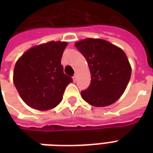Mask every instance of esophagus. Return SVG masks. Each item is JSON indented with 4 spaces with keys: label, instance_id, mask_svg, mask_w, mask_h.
<instances>
[{
    "label": "esophagus",
    "instance_id": "obj_1",
    "mask_svg": "<svg viewBox=\"0 0 153 153\" xmlns=\"http://www.w3.org/2000/svg\"><path fill=\"white\" fill-rule=\"evenodd\" d=\"M73 81H74V82H76V81H77V75H76V74H75V75L73 77Z\"/></svg>",
    "mask_w": 153,
    "mask_h": 153
}]
</instances>
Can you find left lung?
I'll list each match as a JSON object with an SVG mask.
<instances>
[{"instance_id":"obj_1","label":"left lung","mask_w":153,"mask_h":153,"mask_svg":"<svg viewBox=\"0 0 153 153\" xmlns=\"http://www.w3.org/2000/svg\"><path fill=\"white\" fill-rule=\"evenodd\" d=\"M74 45L85 57L91 74L89 87L81 92L83 99L97 107L115 102L131 76V65L125 51L101 38H85Z\"/></svg>"}]
</instances>
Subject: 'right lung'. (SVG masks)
Masks as SVG:
<instances>
[{
	"label": "right lung",
	"mask_w": 153,
	"mask_h": 153,
	"mask_svg": "<svg viewBox=\"0 0 153 153\" xmlns=\"http://www.w3.org/2000/svg\"><path fill=\"white\" fill-rule=\"evenodd\" d=\"M67 42L51 41L29 48L16 61L13 82L22 100L33 109L47 111L61 102L72 79L60 64Z\"/></svg>",
	"instance_id": "1"
}]
</instances>
